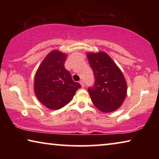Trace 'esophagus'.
<instances>
[{
    "label": "esophagus",
    "mask_w": 159,
    "mask_h": 159,
    "mask_svg": "<svg viewBox=\"0 0 159 159\" xmlns=\"http://www.w3.org/2000/svg\"><path fill=\"white\" fill-rule=\"evenodd\" d=\"M79 83H80V84L81 85V87H82V88H84V86H85V83H84V81H83V80H80V81H79Z\"/></svg>",
    "instance_id": "34e87169"
}]
</instances>
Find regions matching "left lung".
Returning a JSON list of instances; mask_svg holds the SVG:
<instances>
[{"mask_svg": "<svg viewBox=\"0 0 159 159\" xmlns=\"http://www.w3.org/2000/svg\"><path fill=\"white\" fill-rule=\"evenodd\" d=\"M95 83L88 88L93 103L101 111L109 113L119 108L127 94V84L119 68L107 53H88Z\"/></svg>", "mask_w": 159, "mask_h": 159, "instance_id": "obj_1", "label": "left lung"}]
</instances>
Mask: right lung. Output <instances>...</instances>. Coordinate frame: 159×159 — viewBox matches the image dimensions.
Returning a JSON list of instances; mask_svg holds the SVG:
<instances>
[{
	"mask_svg": "<svg viewBox=\"0 0 159 159\" xmlns=\"http://www.w3.org/2000/svg\"><path fill=\"white\" fill-rule=\"evenodd\" d=\"M66 55L57 50L48 54L35 76L34 91L39 100L52 110L62 108L81 88L64 67Z\"/></svg>",
	"mask_w": 159,
	"mask_h": 159,
	"instance_id": "obj_1",
	"label": "right lung"
}]
</instances>
